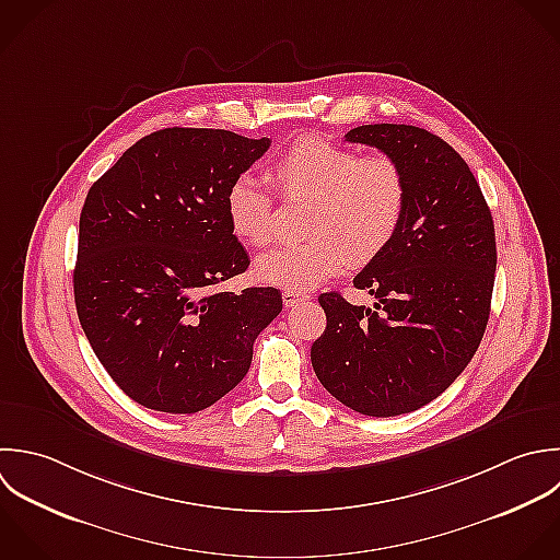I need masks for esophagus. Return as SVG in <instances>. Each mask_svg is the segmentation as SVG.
Segmentation results:
<instances>
[{
	"label": "esophagus",
	"instance_id": "esophagus-1",
	"mask_svg": "<svg viewBox=\"0 0 560 560\" xmlns=\"http://www.w3.org/2000/svg\"><path fill=\"white\" fill-rule=\"evenodd\" d=\"M281 296H283V305L285 307H294V305H299V303L310 299V294L303 292V290H283Z\"/></svg>",
	"mask_w": 560,
	"mask_h": 560
}]
</instances>
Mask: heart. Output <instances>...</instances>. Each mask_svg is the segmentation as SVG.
<instances>
[{
	"label": "heart",
	"instance_id": "heart-1",
	"mask_svg": "<svg viewBox=\"0 0 560 560\" xmlns=\"http://www.w3.org/2000/svg\"><path fill=\"white\" fill-rule=\"evenodd\" d=\"M268 176L285 202H307V240L261 255L255 277L288 290L314 288L347 264L362 268L382 257L401 231L408 209L404 167L388 154L360 156L320 137L292 141ZM229 226L250 246L275 240V200L253 176H237L224 198Z\"/></svg>",
	"mask_w": 560,
	"mask_h": 560
}]
</instances>
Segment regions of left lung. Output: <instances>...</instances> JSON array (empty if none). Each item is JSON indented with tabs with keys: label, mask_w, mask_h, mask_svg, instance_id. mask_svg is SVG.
Segmentation results:
<instances>
[{
	"label": "left lung",
	"mask_w": 560,
	"mask_h": 560,
	"mask_svg": "<svg viewBox=\"0 0 560 560\" xmlns=\"http://www.w3.org/2000/svg\"><path fill=\"white\" fill-rule=\"evenodd\" d=\"M393 156L408 180V209L388 250L355 279L375 305L340 292L312 345L320 384L366 417L423 408L467 369L485 336L498 248L491 209L465 159L419 126L366 124L345 135Z\"/></svg>",
	"instance_id": "left-lung-1"
}]
</instances>
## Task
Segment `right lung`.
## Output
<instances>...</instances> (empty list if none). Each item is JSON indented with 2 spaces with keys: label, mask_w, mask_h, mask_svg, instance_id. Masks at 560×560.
Instances as JSON below:
<instances>
[{
  "label": "right lung",
  "mask_w": 560,
  "mask_h": 560,
  "mask_svg": "<svg viewBox=\"0 0 560 560\" xmlns=\"http://www.w3.org/2000/svg\"><path fill=\"white\" fill-rule=\"evenodd\" d=\"M270 148L218 128H163L97 178L80 213L73 299L113 382L156 412L194 415L233 390L277 288L215 285L250 259L226 218V189Z\"/></svg>",
  "instance_id": "add662e5"
}]
</instances>
